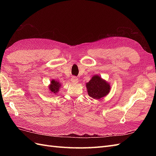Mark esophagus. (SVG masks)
Instances as JSON below:
<instances>
[{
	"label": "esophagus",
	"instance_id": "34e87169",
	"mask_svg": "<svg viewBox=\"0 0 156 156\" xmlns=\"http://www.w3.org/2000/svg\"><path fill=\"white\" fill-rule=\"evenodd\" d=\"M71 81H72L73 83H77L78 82V79L76 77H72L71 78Z\"/></svg>",
	"mask_w": 156,
	"mask_h": 156
}]
</instances>
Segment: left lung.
Here are the masks:
<instances>
[{
    "label": "left lung",
    "mask_w": 156,
    "mask_h": 156,
    "mask_svg": "<svg viewBox=\"0 0 156 156\" xmlns=\"http://www.w3.org/2000/svg\"><path fill=\"white\" fill-rule=\"evenodd\" d=\"M88 96L94 99H100L105 96L110 90V85L98 75L92 77L87 83Z\"/></svg>",
    "instance_id": "obj_1"
}]
</instances>
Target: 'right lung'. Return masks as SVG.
I'll use <instances>...</instances> for the list:
<instances>
[{
  "mask_svg": "<svg viewBox=\"0 0 156 156\" xmlns=\"http://www.w3.org/2000/svg\"><path fill=\"white\" fill-rule=\"evenodd\" d=\"M61 86V84L59 82L56 81L55 80H53L51 81V84L49 86V89L51 92H53V94H56L58 92V90L60 88V87Z\"/></svg>",
  "mask_w": 156,
  "mask_h": 156,
  "instance_id": "obj_1",
  "label": "right lung"
}]
</instances>
